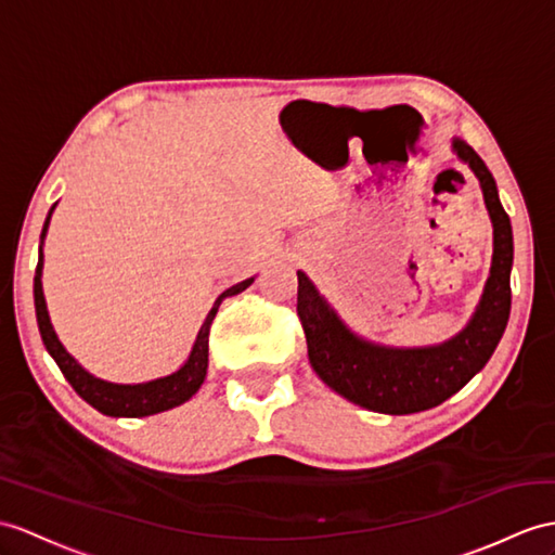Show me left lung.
<instances>
[{
  "instance_id": "1",
  "label": "left lung",
  "mask_w": 555,
  "mask_h": 555,
  "mask_svg": "<svg viewBox=\"0 0 555 555\" xmlns=\"http://www.w3.org/2000/svg\"><path fill=\"white\" fill-rule=\"evenodd\" d=\"M452 151L478 176L494 228V254L476 313L450 341L426 348H388L364 341L346 327L306 273H296V313L306 334L310 367L332 390L364 410L414 414L436 408L488 364L506 330L513 266L511 219L480 155L462 139L452 141Z\"/></svg>"
}]
</instances>
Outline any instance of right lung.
Listing matches in <instances>:
<instances>
[{
	"label": "right lung",
	"instance_id": "1",
	"mask_svg": "<svg viewBox=\"0 0 555 555\" xmlns=\"http://www.w3.org/2000/svg\"><path fill=\"white\" fill-rule=\"evenodd\" d=\"M53 209H56V205L51 207V211ZM51 211H49L44 228H42V242L47 237ZM42 268H44V254H42V247H39V261H37V270H35V313H37L39 334H42V341L49 350V356L56 360L67 384L75 388V393L82 400H87L93 410H99L105 416H151L157 412H167L171 408H179V404H183L185 400H191L207 376L209 327L216 318V310H219L225 296H235L240 292H245L254 282V278L242 280L231 289H225L219 299L214 301V308L209 310L207 320L202 322L191 356H188L181 370H176L169 376H162V379L145 382V384H111V382L99 379V376L89 374L82 364L67 353L63 344L59 341V336H56V332H53V324L49 320V310H47V301H44V292H42Z\"/></svg>",
	"mask_w": 555,
	"mask_h": 555
}]
</instances>
